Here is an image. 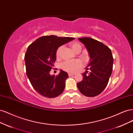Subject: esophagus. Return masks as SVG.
I'll list each match as a JSON object with an SVG mask.
<instances>
[{"label": "esophagus", "instance_id": "1", "mask_svg": "<svg viewBox=\"0 0 133 133\" xmlns=\"http://www.w3.org/2000/svg\"><path fill=\"white\" fill-rule=\"evenodd\" d=\"M75 75L74 74H72V73H69V74H68V75H69V76H73V75Z\"/></svg>", "mask_w": 133, "mask_h": 133}]
</instances>
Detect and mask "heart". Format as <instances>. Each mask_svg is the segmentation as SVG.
I'll use <instances>...</instances> for the list:
<instances>
[{
	"label": "heart",
	"mask_w": 133,
	"mask_h": 133,
	"mask_svg": "<svg viewBox=\"0 0 133 133\" xmlns=\"http://www.w3.org/2000/svg\"><path fill=\"white\" fill-rule=\"evenodd\" d=\"M70 46L72 49L75 52L77 53L80 52L82 50V46L80 44L77 42L72 43L70 44ZM62 49V46H59L56 51V56L57 58H59L60 55V52ZM82 66V62L78 60H68L62 63L61 68L67 72L69 73H74L76 70L80 68Z\"/></svg>",
	"instance_id": "heart-1"
}]
</instances>
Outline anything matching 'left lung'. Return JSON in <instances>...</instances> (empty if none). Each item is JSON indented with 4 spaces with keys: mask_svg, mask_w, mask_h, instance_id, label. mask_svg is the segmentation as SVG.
Wrapping results in <instances>:
<instances>
[{
    "mask_svg": "<svg viewBox=\"0 0 133 133\" xmlns=\"http://www.w3.org/2000/svg\"><path fill=\"white\" fill-rule=\"evenodd\" d=\"M85 46L90 57L89 64L85 68L90 70L83 74V80L77 83L79 90L88 97L100 94L108 83L112 70L113 58L111 50L107 46L90 38H78Z\"/></svg>",
    "mask_w": 133,
    "mask_h": 133,
    "instance_id": "left-lung-1",
    "label": "left lung"
}]
</instances>
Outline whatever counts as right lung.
<instances>
[{
    "label": "right lung",
    "instance_id": "add662e5",
    "mask_svg": "<svg viewBox=\"0 0 133 133\" xmlns=\"http://www.w3.org/2000/svg\"><path fill=\"white\" fill-rule=\"evenodd\" d=\"M74 39L43 36L28 47L24 57L26 75L34 89L42 96L55 98L63 92L68 73L60 70L55 76L50 75V71L54 66L58 48Z\"/></svg>",
    "mask_w": 133,
    "mask_h": 133
}]
</instances>
